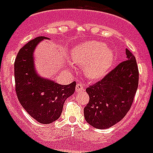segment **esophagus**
<instances>
[{
    "label": "esophagus",
    "instance_id": "34e87169",
    "mask_svg": "<svg viewBox=\"0 0 153 153\" xmlns=\"http://www.w3.org/2000/svg\"><path fill=\"white\" fill-rule=\"evenodd\" d=\"M75 89H76V93H82V92H83V91H84V88H83V84H82L81 83H77Z\"/></svg>",
    "mask_w": 153,
    "mask_h": 153
}]
</instances>
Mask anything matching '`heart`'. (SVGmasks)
<instances>
[{"label": "heart", "instance_id": "1", "mask_svg": "<svg viewBox=\"0 0 153 153\" xmlns=\"http://www.w3.org/2000/svg\"><path fill=\"white\" fill-rule=\"evenodd\" d=\"M71 54L75 63L85 66V74L92 79L102 78L112 65L115 57L111 48L96 41L78 45Z\"/></svg>", "mask_w": 153, "mask_h": 153}]
</instances>
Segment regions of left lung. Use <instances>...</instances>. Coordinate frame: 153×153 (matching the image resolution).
I'll use <instances>...</instances> for the list:
<instances>
[{
  "mask_svg": "<svg viewBox=\"0 0 153 153\" xmlns=\"http://www.w3.org/2000/svg\"><path fill=\"white\" fill-rule=\"evenodd\" d=\"M128 60L120 63L101 81L87 88L89 102L84 118L96 128H108L120 121L130 109L138 86L134 56L126 49Z\"/></svg>",
  "mask_w": 153,
  "mask_h": 153,
  "instance_id": "left-lung-1",
  "label": "left lung"
}]
</instances>
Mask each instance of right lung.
<instances>
[{
    "mask_svg": "<svg viewBox=\"0 0 153 153\" xmlns=\"http://www.w3.org/2000/svg\"><path fill=\"white\" fill-rule=\"evenodd\" d=\"M44 39L49 38L38 37L19 51L15 61V91L28 115L41 124H51L60 118L64 103L74 93L76 83L61 85L37 74L33 52Z\"/></svg>",
    "mask_w": 153,
    "mask_h": 153,
    "instance_id": "1",
    "label": "right lung"
}]
</instances>
